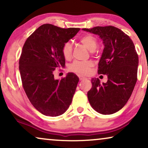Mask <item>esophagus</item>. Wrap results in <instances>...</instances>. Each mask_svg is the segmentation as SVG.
<instances>
[{
	"label": "esophagus",
	"mask_w": 148,
	"mask_h": 148,
	"mask_svg": "<svg viewBox=\"0 0 148 148\" xmlns=\"http://www.w3.org/2000/svg\"><path fill=\"white\" fill-rule=\"evenodd\" d=\"M79 78L80 80H84V79H86V77H83V76H79Z\"/></svg>",
	"instance_id": "obj_1"
}]
</instances>
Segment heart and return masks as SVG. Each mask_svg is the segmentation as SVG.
Instances as JSON below:
<instances>
[{"instance_id":"heart-1","label":"heart","mask_w":148,"mask_h":148,"mask_svg":"<svg viewBox=\"0 0 148 148\" xmlns=\"http://www.w3.org/2000/svg\"><path fill=\"white\" fill-rule=\"evenodd\" d=\"M79 41L91 52H94L98 45L96 38L91 34H87L80 38ZM73 46L70 42H66L62 48V55L65 59H69L72 56ZM93 63L90 61H75L70 66L71 70L79 75H87L90 72Z\"/></svg>"}]
</instances>
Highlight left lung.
Segmentation results:
<instances>
[{
    "label": "left lung",
    "mask_w": 148,
    "mask_h": 148,
    "mask_svg": "<svg viewBox=\"0 0 148 148\" xmlns=\"http://www.w3.org/2000/svg\"><path fill=\"white\" fill-rule=\"evenodd\" d=\"M82 30L98 35L102 40L104 48L98 73L108 77L107 82L102 84L98 78L92 79L88 100L100 114H113L126 104L136 84L139 58L134 44L127 34L113 26Z\"/></svg>",
    "instance_id": "obj_1"
}]
</instances>
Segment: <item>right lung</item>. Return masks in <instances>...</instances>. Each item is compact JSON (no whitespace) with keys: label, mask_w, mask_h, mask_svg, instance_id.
<instances>
[{"label":"right lung","mask_w":148,"mask_h":148,"mask_svg":"<svg viewBox=\"0 0 148 148\" xmlns=\"http://www.w3.org/2000/svg\"><path fill=\"white\" fill-rule=\"evenodd\" d=\"M79 30L44 24L24 44L19 62L22 84L30 102L42 114L59 116L71 104L79 77L68 73L61 80L55 79L54 71L65 66L62 48Z\"/></svg>","instance_id":"right-lung-1"}]
</instances>
